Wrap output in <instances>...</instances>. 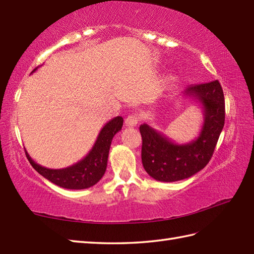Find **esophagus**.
<instances>
[{"mask_svg":"<svg viewBox=\"0 0 254 254\" xmlns=\"http://www.w3.org/2000/svg\"><path fill=\"white\" fill-rule=\"evenodd\" d=\"M139 119H141V116H139L138 113H132V115H130L126 119L127 126V127H135L138 123Z\"/></svg>","mask_w":254,"mask_h":254,"instance_id":"1","label":"esophagus"}]
</instances>
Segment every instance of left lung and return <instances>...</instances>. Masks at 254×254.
I'll use <instances>...</instances> for the list:
<instances>
[{
  "label": "left lung",
  "instance_id": "1",
  "mask_svg": "<svg viewBox=\"0 0 254 254\" xmlns=\"http://www.w3.org/2000/svg\"><path fill=\"white\" fill-rule=\"evenodd\" d=\"M187 97L203 106L204 122L198 136L188 144H177L163 133L144 123L142 135V163L155 180L174 182L190 178L202 170L212 158L225 123V99L218 80L192 85Z\"/></svg>",
  "mask_w": 254,
  "mask_h": 254
}]
</instances>
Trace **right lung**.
I'll use <instances>...</instances> for the list:
<instances>
[{
  "label": "right lung",
  "mask_w": 254,
  "mask_h": 254,
  "mask_svg": "<svg viewBox=\"0 0 254 254\" xmlns=\"http://www.w3.org/2000/svg\"><path fill=\"white\" fill-rule=\"evenodd\" d=\"M36 69L37 67L32 72H35ZM122 126V117H116L106 123V126L101 128L93 148L86 155V157L67 168H46L36 164L27 150H25L27 159L37 172L59 187L69 190H82V189L90 188L95 186L105 175L112 138L121 130Z\"/></svg>",
  "instance_id": "add662e5"
}]
</instances>
